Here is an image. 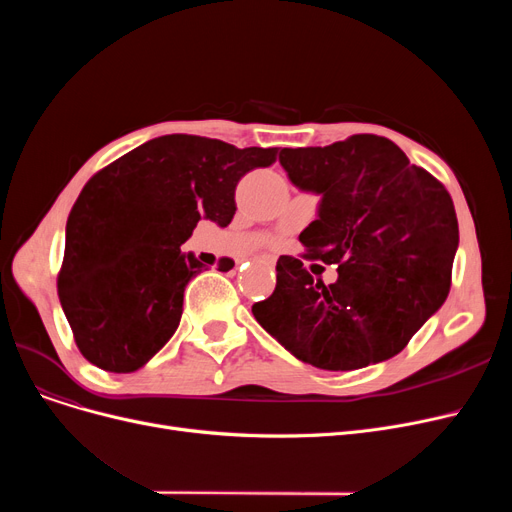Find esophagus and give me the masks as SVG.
<instances>
[{"label":"esophagus","instance_id":"34e87169","mask_svg":"<svg viewBox=\"0 0 512 512\" xmlns=\"http://www.w3.org/2000/svg\"><path fill=\"white\" fill-rule=\"evenodd\" d=\"M259 261H261V263H265V265H272V263H274L270 257H261Z\"/></svg>","mask_w":512,"mask_h":512}]
</instances>
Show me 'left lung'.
Listing matches in <instances>:
<instances>
[{
    "mask_svg": "<svg viewBox=\"0 0 512 512\" xmlns=\"http://www.w3.org/2000/svg\"><path fill=\"white\" fill-rule=\"evenodd\" d=\"M280 164L294 186L321 195L299 240L303 259L338 265V280L326 286L301 259L282 255L276 290L253 305L255 319L319 369L398 355L450 292L459 222L444 184L378 134L282 149Z\"/></svg>",
    "mask_w": 512,
    "mask_h": 512,
    "instance_id": "left-lung-1",
    "label": "left lung"
}]
</instances>
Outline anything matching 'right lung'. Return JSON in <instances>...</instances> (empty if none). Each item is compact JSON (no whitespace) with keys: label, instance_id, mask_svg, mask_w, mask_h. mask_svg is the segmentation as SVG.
<instances>
[{"label":"right lung","instance_id":"obj_1","mask_svg":"<svg viewBox=\"0 0 512 512\" xmlns=\"http://www.w3.org/2000/svg\"><path fill=\"white\" fill-rule=\"evenodd\" d=\"M276 155V147L168 134L85 184L66 222L58 294L89 363L137 371L172 338L184 288L205 267L180 247L201 218L228 226L238 180Z\"/></svg>","mask_w":512,"mask_h":512}]
</instances>
